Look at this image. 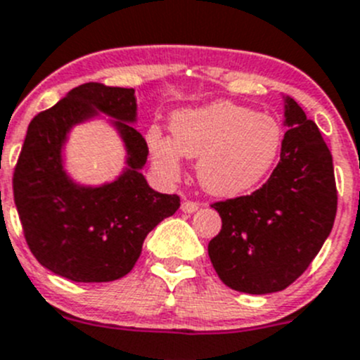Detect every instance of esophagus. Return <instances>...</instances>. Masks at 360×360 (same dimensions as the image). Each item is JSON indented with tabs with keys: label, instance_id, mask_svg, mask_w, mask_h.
<instances>
[{
	"label": "esophagus",
	"instance_id": "34e87169",
	"mask_svg": "<svg viewBox=\"0 0 360 360\" xmlns=\"http://www.w3.org/2000/svg\"><path fill=\"white\" fill-rule=\"evenodd\" d=\"M181 210H183L184 213H195V211L199 210V204L193 202V200H184L183 206H181Z\"/></svg>",
	"mask_w": 360,
	"mask_h": 360
}]
</instances>
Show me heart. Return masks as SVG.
I'll return each mask as SVG.
<instances>
[{"label":"heart","mask_w":360,"mask_h":360,"mask_svg":"<svg viewBox=\"0 0 360 360\" xmlns=\"http://www.w3.org/2000/svg\"><path fill=\"white\" fill-rule=\"evenodd\" d=\"M170 136L172 140L158 127L147 131V146L158 170L177 179L183 172V156L197 160L199 184L220 199H233L256 188L277 163L284 140L274 117L226 101L174 113Z\"/></svg>","instance_id":"heart-1"}]
</instances>
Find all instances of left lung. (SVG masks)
Listing matches in <instances>:
<instances>
[{"instance_id":"obj_1","label":"left lung","mask_w":360,"mask_h":360,"mask_svg":"<svg viewBox=\"0 0 360 360\" xmlns=\"http://www.w3.org/2000/svg\"><path fill=\"white\" fill-rule=\"evenodd\" d=\"M281 161L252 195L214 202L221 231L207 254L231 290L266 295L286 290L316 257L338 211L332 154L297 101L284 96Z\"/></svg>"}]
</instances>
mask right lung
Returning a JSON list of instances; mask_svg holds the SVG:
<instances>
[{
	"instance_id": "obj_1",
	"label": "right lung",
	"mask_w": 360,
	"mask_h": 360,
	"mask_svg": "<svg viewBox=\"0 0 360 360\" xmlns=\"http://www.w3.org/2000/svg\"><path fill=\"white\" fill-rule=\"evenodd\" d=\"M133 89L85 83L30 122L13 172V200L26 243L44 268L74 282H110L129 274L147 234L179 210L177 195L143 177L147 143L134 129ZM108 116L127 150L113 181L82 185L65 169L63 149L79 123Z\"/></svg>"
}]
</instances>
